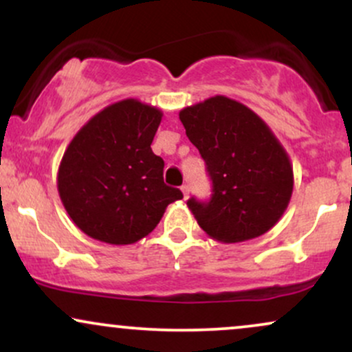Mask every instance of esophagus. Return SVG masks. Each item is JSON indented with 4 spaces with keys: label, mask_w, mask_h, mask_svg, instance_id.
I'll use <instances>...</instances> for the list:
<instances>
[{
    "label": "esophagus",
    "mask_w": 352,
    "mask_h": 352,
    "mask_svg": "<svg viewBox=\"0 0 352 352\" xmlns=\"http://www.w3.org/2000/svg\"><path fill=\"white\" fill-rule=\"evenodd\" d=\"M182 193H184V199L187 200V199H188V195H190V188H188V185H182Z\"/></svg>",
    "instance_id": "34e87169"
}]
</instances>
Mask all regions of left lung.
<instances>
[{
  "mask_svg": "<svg viewBox=\"0 0 352 352\" xmlns=\"http://www.w3.org/2000/svg\"><path fill=\"white\" fill-rule=\"evenodd\" d=\"M179 117L213 187L210 201H187L200 228L221 243L272 230L288 208L294 184L288 153L272 129L225 96L182 109Z\"/></svg>",
  "mask_w": 352,
  "mask_h": 352,
  "instance_id": "1",
  "label": "left lung"
}]
</instances>
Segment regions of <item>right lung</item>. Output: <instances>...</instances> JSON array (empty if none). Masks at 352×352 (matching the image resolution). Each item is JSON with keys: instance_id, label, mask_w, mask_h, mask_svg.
Masks as SVG:
<instances>
[{"instance_id": "right-lung-1", "label": "right lung", "mask_w": 352, "mask_h": 352, "mask_svg": "<svg viewBox=\"0 0 352 352\" xmlns=\"http://www.w3.org/2000/svg\"><path fill=\"white\" fill-rule=\"evenodd\" d=\"M160 120V109L124 99L89 119L67 145L58 192L87 236L132 245L157 227L168 204L184 199L164 184V160L151 148Z\"/></svg>"}]
</instances>
